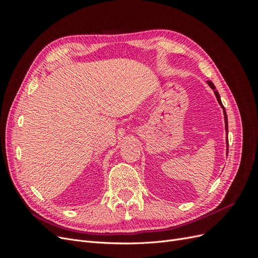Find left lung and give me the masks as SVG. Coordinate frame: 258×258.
Instances as JSON below:
<instances>
[{"mask_svg": "<svg viewBox=\"0 0 258 258\" xmlns=\"http://www.w3.org/2000/svg\"><path fill=\"white\" fill-rule=\"evenodd\" d=\"M207 83L209 84L210 87L214 90L215 97H216V99H217V101H218V103H220V105H221V106H222V108H223V111H224V117H225V129H226V132H227V134H228V120H227V114H226L225 107H224V105H223V103H222V100H221V97H220V93H218V92H217V90L215 89V86H214V84H213L212 82H211V81H208ZM226 142H227V147H228V138L226 139ZM227 153H228V148H227Z\"/></svg>", "mask_w": 258, "mask_h": 258, "instance_id": "left-lung-1", "label": "left lung"}]
</instances>
